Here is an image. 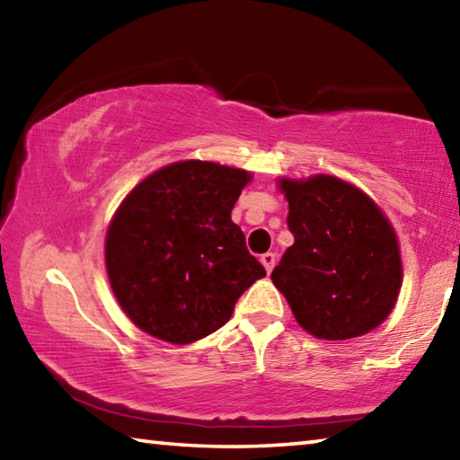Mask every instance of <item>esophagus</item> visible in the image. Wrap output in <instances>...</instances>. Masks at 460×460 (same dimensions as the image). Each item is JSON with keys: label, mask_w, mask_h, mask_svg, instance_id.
Masks as SVG:
<instances>
[{"label": "esophagus", "mask_w": 460, "mask_h": 460, "mask_svg": "<svg viewBox=\"0 0 460 460\" xmlns=\"http://www.w3.org/2000/svg\"><path fill=\"white\" fill-rule=\"evenodd\" d=\"M260 261L263 263V268H266V271L270 274V271L274 270V266H276V255L268 252V253H263V255H261Z\"/></svg>", "instance_id": "34e87169"}]
</instances>
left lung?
I'll return each instance as SVG.
<instances>
[{
  "label": "left lung",
  "mask_w": 460,
  "mask_h": 460,
  "mask_svg": "<svg viewBox=\"0 0 460 460\" xmlns=\"http://www.w3.org/2000/svg\"><path fill=\"white\" fill-rule=\"evenodd\" d=\"M294 243L271 271L296 323L316 339L345 341L385 321L402 288L392 223L367 194L341 178H282Z\"/></svg>",
  "instance_id": "left-lung-1"
}]
</instances>
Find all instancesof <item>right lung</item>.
<instances>
[{"label":"right lung","mask_w":460,"mask_h":460,"mask_svg":"<svg viewBox=\"0 0 460 460\" xmlns=\"http://www.w3.org/2000/svg\"><path fill=\"white\" fill-rule=\"evenodd\" d=\"M245 170L184 160L155 170L115 211L105 237L111 290L137 329L189 345L229 321L266 276L231 221Z\"/></svg>","instance_id":"1"}]
</instances>
